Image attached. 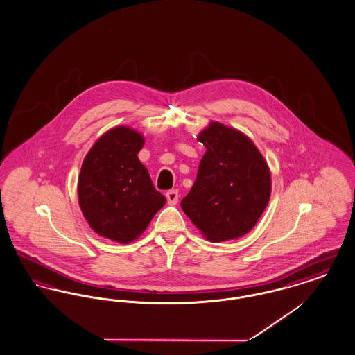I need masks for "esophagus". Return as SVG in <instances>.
Returning a JSON list of instances; mask_svg holds the SVG:
<instances>
[{"label": "esophagus", "mask_w": 355, "mask_h": 355, "mask_svg": "<svg viewBox=\"0 0 355 355\" xmlns=\"http://www.w3.org/2000/svg\"><path fill=\"white\" fill-rule=\"evenodd\" d=\"M166 200H168V203L171 205V206H175L176 203H178V200H179V192H178V189H171V191H168L166 193Z\"/></svg>", "instance_id": "obj_1"}]
</instances>
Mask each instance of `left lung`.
Wrapping results in <instances>:
<instances>
[{"mask_svg":"<svg viewBox=\"0 0 355 355\" xmlns=\"http://www.w3.org/2000/svg\"><path fill=\"white\" fill-rule=\"evenodd\" d=\"M196 139L206 146V153L180 206L211 242L245 236L270 198L268 163L245 133L220 122L211 121Z\"/></svg>","mask_w":355,"mask_h":355,"instance_id":"1","label":"left lung"}]
</instances>
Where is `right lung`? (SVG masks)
Wrapping results in <instances>:
<instances>
[{
  "mask_svg": "<svg viewBox=\"0 0 355 355\" xmlns=\"http://www.w3.org/2000/svg\"><path fill=\"white\" fill-rule=\"evenodd\" d=\"M144 142L133 128L109 129L87 152L78 179L85 219L96 234L119 243L141 236L166 202L139 160Z\"/></svg>",
  "mask_w": 355,
  "mask_h": 355,
  "instance_id": "add662e5",
  "label": "right lung"
}]
</instances>
